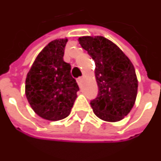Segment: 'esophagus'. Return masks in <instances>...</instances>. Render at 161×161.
<instances>
[{"label":"esophagus","mask_w":161,"mask_h":161,"mask_svg":"<svg viewBox=\"0 0 161 161\" xmlns=\"http://www.w3.org/2000/svg\"><path fill=\"white\" fill-rule=\"evenodd\" d=\"M82 81H83V77H78V78L77 79V84H78L79 86H81V84H82Z\"/></svg>","instance_id":"obj_1"}]
</instances>
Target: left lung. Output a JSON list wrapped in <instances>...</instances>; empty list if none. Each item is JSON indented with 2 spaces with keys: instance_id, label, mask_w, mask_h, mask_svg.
Listing matches in <instances>:
<instances>
[{
  "instance_id": "8db88e82",
  "label": "left lung",
  "mask_w": 161,
  "mask_h": 161,
  "mask_svg": "<svg viewBox=\"0 0 161 161\" xmlns=\"http://www.w3.org/2000/svg\"><path fill=\"white\" fill-rule=\"evenodd\" d=\"M78 41L96 65L98 93L91 101L93 112L104 121L123 119L133 107L138 92V80L131 62L105 37L83 36Z\"/></svg>"
}]
</instances>
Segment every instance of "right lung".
<instances>
[{
  "mask_svg": "<svg viewBox=\"0 0 161 161\" xmlns=\"http://www.w3.org/2000/svg\"><path fill=\"white\" fill-rule=\"evenodd\" d=\"M68 39L50 42L39 53L27 75L25 94L30 106L42 119L57 121L68 117L79 91L64 61Z\"/></svg>",
  "mask_w": 161,
  "mask_h": 161,
  "instance_id": "right-lung-1",
  "label": "right lung"
}]
</instances>
